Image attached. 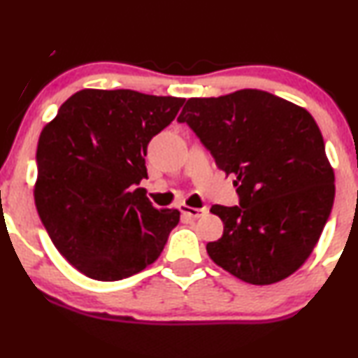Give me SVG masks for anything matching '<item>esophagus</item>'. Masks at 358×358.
<instances>
[{
    "mask_svg": "<svg viewBox=\"0 0 358 358\" xmlns=\"http://www.w3.org/2000/svg\"><path fill=\"white\" fill-rule=\"evenodd\" d=\"M180 212H182L183 215H187V217H190V218H200V217H203V215L208 213V210H206V208H193V206H188V205L182 203V205H180Z\"/></svg>",
    "mask_w": 358,
    "mask_h": 358,
    "instance_id": "esophagus-1",
    "label": "esophagus"
}]
</instances>
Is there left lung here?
Listing matches in <instances>:
<instances>
[{
    "label": "left lung",
    "instance_id": "8db88e82",
    "mask_svg": "<svg viewBox=\"0 0 358 358\" xmlns=\"http://www.w3.org/2000/svg\"><path fill=\"white\" fill-rule=\"evenodd\" d=\"M210 150L240 206L213 205L223 235L206 243L212 260L252 285H270L302 266L335 198L324 138L302 106L262 90L190 98L178 116Z\"/></svg>",
    "mask_w": 358,
    "mask_h": 358
}]
</instances>
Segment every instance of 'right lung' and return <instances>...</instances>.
<instances>
[{"label": "right lung", "instance_id": "obj_1", "mask_svg": "<svg viewBox=\"0 0 358 358\" xmlns=\"http://www.w3.org/2000/svg\"><path fill=\"white\" fill-rule=\"evenodd\" d=\"M183 98L133 90H81L38 140L34 203L51 242L93 280L131 277L160 257L180 222L155 208L145 188L150 140L175 120Z\"/></svg>", "mask_w": 358, "mask_h": 358}]
</instances>
